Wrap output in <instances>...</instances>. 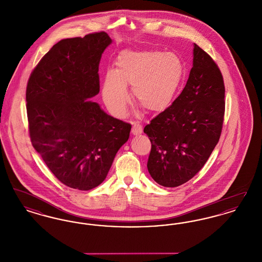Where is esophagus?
Instances as JSON below:
<instances>
[{
    "label": "esophagus",
    "instance_id": "34e87169",
    "mask_svg": "<svg viewBox=\"0 0 262 262\" xmlns=\"http://www.w3.org/2000/svg\"><path fill=\"white\" fill-rule=\"evenodd\" d=\"M142 133V126L138 123V122H134L133 123V127H132V134L134 136L140 135Z\"/></svg>",
    "mask_w": 262,
    "mask_h": 262
}]
</instances>
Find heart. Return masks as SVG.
Listing matches in <instances>:
<instances>
[{
    "label": "heart",
    "mask_w": 262,
    "mask_h": 262,
    "mask_svg": "<svg viewBox=\"0 0 262 262\" xmlns=\"http://www.w3.org/2000/svg\"><path fill=\"white\" fill-rule=\"evenodd\" d=\"M115 71L103 81L102 98L117 117L126 112L132 86L137 104L145 111L160 113L174 99L184 76V64L174 53L125 50L117 58Z\"/></svg>",
    "instance_id": "1"
}]
</instances>
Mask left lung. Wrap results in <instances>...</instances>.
I'll list each match as a JSON object with an SVG mask.
<instances>
[{
    "instance_id": "obj_1",
    "label": "left lung",
    "mask_w": 262,
    "mask_h": 262,
    "mask_svg": "<svg viewBox=\"0 0 262 262\" xmlns=\"http://www.w3.org/2000/svg\"><path fill=\"white\" fill-rule=\"evenodd\" d=\"M224 98L218 66L194 44L186 86L143 129L151 142L147 169L157 184L179 187L200 172L221 136Z\"/></svg>"
}]
</instances>
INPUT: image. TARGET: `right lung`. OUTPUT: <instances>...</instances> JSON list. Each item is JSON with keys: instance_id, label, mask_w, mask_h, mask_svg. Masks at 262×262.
Masks as SVG:
<instances>
[{"instance_id": "right-lung-1", "label": "right lung", "mask_w": 262, "mask_h": 262, "mask_svg": "<svg viewBox=\"0 0 262 262\" xmlns=\"http://www.w3.org/2000/svg\"><path fill=\"white\" fill-rule=\"evenodd\" d=\"M112 43L102 31L62 39L40 60L26 88L33 147L63 185L89 190L106 179L132 125L89 101L99 93V62Z\"/></svg>"}]
</instances>
